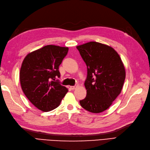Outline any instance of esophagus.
Here are the masks:
<instances>
[{
	"label": "esophagus",
	"instance_id": "1",
	"mask_svg": "<svg viewBox=\"0 0 150 150\" xmlns=\"http://www.w3.org/2000/svg\"><path fill=\"white\" fill-rule=\"evenodd\" d=\"M78 86V84H76L74 86H70V88H71V90H74V89H76V88H77Z\"/></svg>",
	"mask_w": 150,
	"mask_h": 150
}]
</instances>
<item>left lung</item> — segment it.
Listing matches in <instances>:
<instances>
[{"mask_svg":"<svg viewBox=\"0 0 150 150\" xmlns=\"http://www.w3.org/2000/svg\"><path fill=\"white\" fill-rule=\"evenodd\" d=\"M87 67L84 109L100 113L110 107L121 92L126 73L120 56L112 47L96 42L76 47Z\"/></svg>","mask_w":150,"mask_h":150,"instance_id":"left-lung-1","label":"left lung"}]
</instances>
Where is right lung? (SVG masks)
I'll return each instance as SVG.
<instances>
[{"instance_id":"right-lung-1","label":"right lung","mask_w":150,"mask_h":150,"mask_svg":"<svg viewBox=\"0 0 150 150\" xmlns=\"http://www.w3.org/2000/svg\"><path fill=\"white\" fill-rule=\"evenodd\" d=\"M68 47L48 45L29 53L22 62L20 81L23 92L32 104L43 112L60 105L68 89L56 78L60 77L59 66L67 54Z\"/></svg>"}]
</instances>
